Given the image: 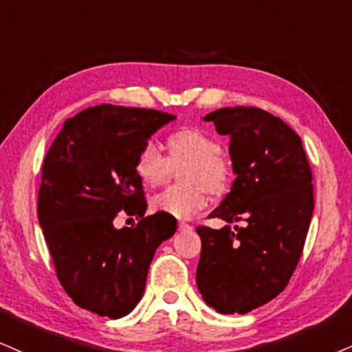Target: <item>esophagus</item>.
<instances>
[{
    "label": "esophagus",
    "instance_id": "1",
    "mask_svg": "<svg viewBox=\"0 0 352 352\" xmlns=\"http://www.w3.org/2000/svg\"><path fill=\"white\" fill-rule=\"evenodd\" d=\"M190 228H192V227H190L189 223H186V222H179V230H181V232H189Z\"/></svg>",
    "mask_w": 352,
    "mask_h": 352
}]
</instances>
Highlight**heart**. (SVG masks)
Listing matches in <instances>:
<instances>
[{
  "instance_id": "b5f03b06",
  "label": "heart",
  "mask_w": 352,
  "mask_h": 352,
  "mask_svg": "<svg viewBox=\"0 0 352 352\" xmlns=\"http://www.w3.org/2000/svg\"><path fill=\"white\" fill-rule=\"evenodd\" d=\"M220 142L201 129H181L166 137V158L153 143H145L133 160V171L145 188L162 186L173 169L179 170L183 184L151 199L153 212L176 219H190L206 209L207 192L222 194L230 181V166Z\"/></svg>"
}]
</instances>
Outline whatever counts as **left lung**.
I'll return each instance as SVG.
<instances>
[{"mask_svg": "<svg viewBox=\"0 0 352 352\" xmlns=\"http://www.w3.org/2000/svg\"><path fill=\"white\" fill-rule=\"evenodd\" d=\"M204 120L228 135L236 176L209 217L245 225L196 228L197 289L219 314L245 315L279 296L300 259L314 214L310 164L300 137L258 107H222Z\"/></svg>", "mask_w": 352, "mask_h": 352, "instance_id": "left-lung-1", "label": "left lung"}]
</instances>
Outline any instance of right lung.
I'll list each match as a JSON object with an SVG mask.
<instances>
[{
    "mask_svg": "<svg viewBox=\"0 0 352 352\" xmlns=\"http://www.w3.org/2000/svg\"><path fill=\"white\" fill-rule=\"evenodd\" d=\"M175 119L101 104L65 120L47 151L38 223L58 280L81 309L114 320L130 314L156 248L175 235V217L145 215V192L133 171L137 151ZM119 213L137 216L139 225L116 229Z\"/></svg>",
    "mask_w": 352,
    "mask_h": 352,
    "instance_id": "1",
    "label": "right lung"
}]
</instances>
